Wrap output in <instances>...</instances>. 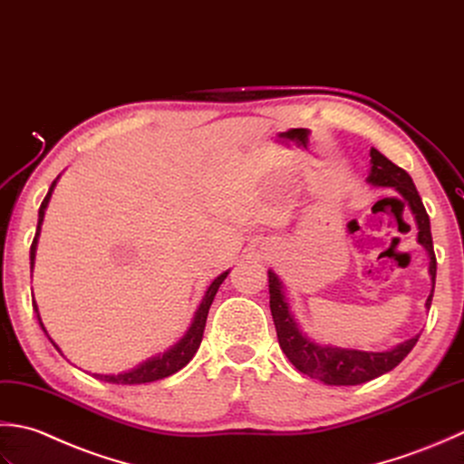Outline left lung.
Listing matches in <instances>:
<instances>
[{
    "mask_svg": "<svg viewBox=\"0 0 464 464\" xmlns=\"http://www.w3.org/2000/svg\"><path fill=\"white\" fill-rule=\"evenodd\" d=\"M371 164L372 166H371V174H368V182L372 186L394 188V190L402 194L404 200L409 202L411 210L414 214V220H417L419 242L427 248L430 256L429 272L432 278V290H430V296L427 298V308H430L434 278H437V258H434V250H432L429 214L424 210L417 188L412 184V178L406 174L402 168L392 164L389 158L382 156L374 148L371 150ZM268 290H270V312L274 318V326H276L282 353L288 356V361L295 364L302 374H308L310 378L323 381L324 384L354 386V384L372 381V378L392 371L394 366H399L404 361V356L412 351L414 344L419 343V336H414L386 353H366V351H353V348L320 346L316 343H312V340H308L298 330L295 318H292L288 310L285 292H282V282L272 270H268Z\"/></svg>",
    "mask_w": 464,
    "mask_h": 464,
    "instance_id": "obj_1",
    "label": "left lung"
}]
</instances>
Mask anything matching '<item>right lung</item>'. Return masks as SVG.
<instances>
[{
    "instance_id": "obj_1",
    "label": "right lung",
    "mask_w": 464,
    "mask_h": 464,
    "mask_svg": "<svg viewBox=\"0 0 464 464\" xmlns=\"http://www.w3.org/2000/svg\"><path fill=\"white\" fill-rule=\"evenodd\" d=\"M53 186L55 182H52L50 186V192H47V196L44 198V202L40 206V218H37V230H35V236H34V242H32V248H30V260H32V268H34V260H35V246H37V236H40V230H42V222H44V214H45V208H47V202H50L52 198V192H53ZM228 276V272H222L218 278H216L210 288L206 290V296L202 300L200 308L196 310V316H194V323L190 326V330H188L186 336L179 340V343L169 348L168 353H164L162 356H156L152 358V361H148L144 364H140L138 368H134V371H128V372H121V374H93L96 378H100V381L103 382H111V384H144V382H154V381H160V378H166L169 374L178 372L179 368H184L188 362L192 361V356L196 354L198 346H200L202 343V334H204V328H206V318H208V310H210L212 306V300L216 296V292H218L220 285L224 282V278ZM34 296V295H32ZM32 304H34V310L37 312V304L35 300L32 298ZM37 320H40L42 324V318L40 314H37ZM44 328V324H42ZM45 333V328H44ZM52 340V338H50ZM52 344L58 348V344L53 343ZM60 351V348H58ZM62 353V351H60Z\"/></svg>"
}]
</instances>
